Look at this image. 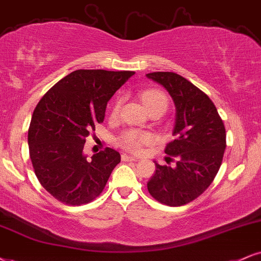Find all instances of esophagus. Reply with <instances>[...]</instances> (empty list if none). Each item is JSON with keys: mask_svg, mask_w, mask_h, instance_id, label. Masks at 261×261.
<instances>
[{"mask_svg": "<svg viewBox=\"0 0 261 261\" xmlns=\"http://www.w3.org/2000/svg\"><path fill=\"white\" fill-rule=\"evenodd\" d=\"M137 160H138L137 157L127 155V153H123V155H122V161H124V162H128V161H137Z\"/></svg>", "mask_w": 261, "mask_h": 261, "instance_id": "1", "label": "esophagus"}]
</instances>
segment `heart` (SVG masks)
Listing matches in <instances>:
<instances>
[{"instance_id": "b5f03b06", "label": "heart", "mask_w": 261, "mask_h": 261, "mask_svg": "<svg viewBox=\"0 0 261 261\" xmlns=\"http://www.w3.org/2000/svg\"><path fill=\"white\" fill-rule=\"evenodd\" d=\"M141 101L146 106L147 110L156 108V106H166L167 108V98L162 92L156 91V89H149V91L143 92L141 94ZM121 108V101L118 100L116 102L112 114L117 115ZM152 140V136L150 133H145V132H138L134 129L127 130L123 136L121 137L120 143L124 149L130 151H139L140 147L144 144L150 143Z\"/></svg>"}]
</instances>
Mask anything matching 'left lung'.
Listing matches in <instances>:
<instances>
[{
    "label": "left lung",
    "instance_id": "left-lung-1",
    "mask_svg": "<svg viewBox=\"0 0 261 261\" xmlns=\"http://www.w3.org/2000/svg\"><path fill=\"white\" fill-rule=\"evenodd\" d=\"M146 77L165 87L176 109L174 140L165 150L167 162L175 159V166L155 162L147 190L161 203L179 207L203 194L214 180L226 147L225 127L209 96L182 76L157 71Z\"/></svg>",
    "mask_w": 261,
    "mask_h": 261
}]
</instances>
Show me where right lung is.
Segmentation results:
<instances>
[{
	"label": "right lung",
	"instance_id": "add662e5",
	"mask_svg": "<svg viewBox=\"0 0 261 261\" xmlns=\"http://www.w3.org/2000/svg\"><path fill=\"white\" fill-rule=\"evenodd\" d=\"M134 71L76 70L42 96L29 127V152L41 185L70 205L92 202L121 162L106 147L87 160L86 138L105 117L108 101Z\"/></svg>",
	"mask_w": 261,
	"mask_h": 261
}]
</instances>
